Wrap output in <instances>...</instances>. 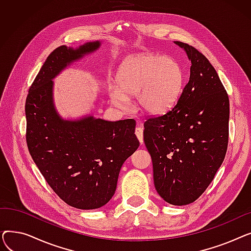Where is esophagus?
I'll return each mask as SVG.
<instances>
[{
    "label": "esophagus",
    "mask_w": 251,
    "mask_h": 251,
    "mask_svg": "<svg viewBox=\"0 0 251 251\" xmlns=\"http://www.w3.org/2000/svg\"><path fill=\"white\" fill-rule=\"evenodd\" d=\"M135 135L137 136L140 144H143V128L141 126H137L135 129Z\"/></svg>",
    "instance_id": "34e87169"
}]
</instances>
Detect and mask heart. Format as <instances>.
Segmentation results:
<instances>
[{
    "mask_svg": "<svg viewBox=\"0 0 251 251\" xmlns=\"http://www.w3.org/2000/svg\"><path fill=\"white\" fill-rule=\"evenodd\" d=\"M116 87L110 90L114 104L124 107L128 97H136L137 107L149 115L169 111L184 87V71L173 58L141 54L126 59L118 68Z\"/></svg>",
    "mask_w": 251,
    "mask_h": 251,
    "instance_id": "1",
    "label": "heart"
}]
</instances>
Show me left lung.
<instances>
[{
  "label": "left lung",
  "instance_id": "left-lung-1",
  "mask_svg": "<svg viewBox=\"0 0 251 251\" xmlns=\"http://www.w3.org/2000/svg\"><path fill=\"white\" fill-rule=\"evenodd\" d=\"M174 44L191 62L189 81L172 110L144 122L143 140L155 190L170 204L186 205L204 192L225 159L230 105L209 61L187 44Z\"/></svg>",
  "mask_w": 251,
  "mask_h": 251
}]
</instances>
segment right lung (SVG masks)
<instances>
[{
  "instance_id": "right-lung-1",
  "label": "right lung",
  "mask_w": 251,
  "mask_h": 251,
  "mask_svg": "<svg viewBox=\"0 0 251 251\" xmlns=\"http://www.w3.org/2000/svg\"><path fill=\"white\" fill-rule=\"evenodd\" d=\"M100 41L50 52L25 103L26 141L35 165L66 203L95 209L113 197L121 167L139 147L135 121H105L92 115L63 119L54 102V79L67 66L100 49Z\"/></svg>"
}]
</instances>
